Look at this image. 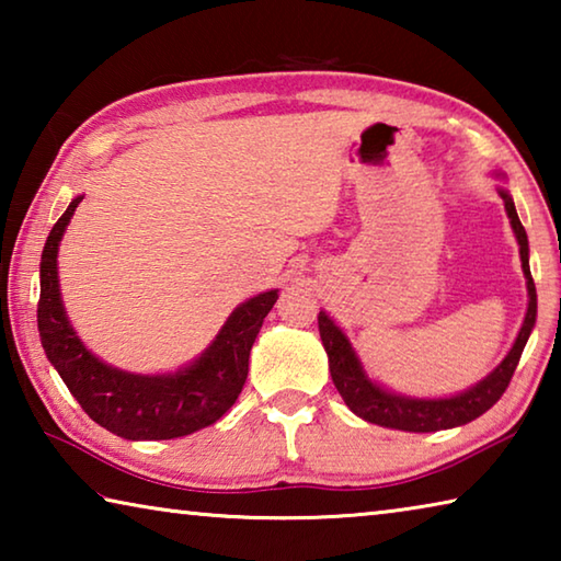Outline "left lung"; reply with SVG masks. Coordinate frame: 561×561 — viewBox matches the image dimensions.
I'll list each match as a JSON object with an SVG mask.
<instances>
[{"label":"left lung","mask_w":561,"mask_h":561,"mask_svg":"<svg viewBox=\"0 0 561 561\" xmlns=\"http://www.w3.org/2000/svg\"><path fill=\"white\" fill-rule=\"evenodd\" d=\"M497 193L502 197V203H505L512 232L517 237L522 272H525L527 297H529L525 321H522V329L515 339V344L510 348V354L502 358V364L495 368V371L488 374L482 381L470 386L468 391H462L458 396H450V398L401 396V393L388 391L383 386H378L366 376L348 336L336 327V321L331 319L327 311H319V334L329 356L331 381H334L336 391L341 393V398H344V403L358 417H364L368 423L383 425V428H396V431H408V433H435V431L458 428V425L474 421V417H480L482 413L490 411V408L500 401V396L505 393V388L512 381V374H515V368L519 364L522 351H525L531 329H535L537 289L529 272V242H527L525 227L519 222L515 203H512V195L507 190L500 187Z\"/></svg>","instance_id":"8db88e82"}]
</instances>
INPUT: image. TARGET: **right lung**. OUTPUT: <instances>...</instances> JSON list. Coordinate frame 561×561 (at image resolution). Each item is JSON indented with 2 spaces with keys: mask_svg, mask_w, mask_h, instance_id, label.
<instances>
[{
  "mask_svg": "<svg viewBox=\"0 0 561 561\" xmlns=\"http://www.w3.org/2000/svg\"><path fill=\"white\" fill-rule=\"evenodd\" d=\"M83 195L73 197L46 237L39 264V321L46 358L91 421L126 440H170L207 428L230 411L250 371V351L279 289L242 301L201 358L175 374H130L103 364L76 336L59 289V244Z\"/></svg>",
  "mask_w": 561,
  "mask_h": 561,
  "instance_id": "obj_1",
  "label": "right lung"
}]
</instances>
